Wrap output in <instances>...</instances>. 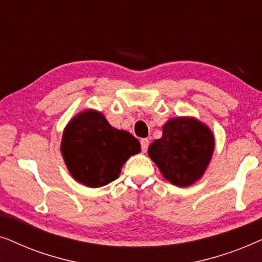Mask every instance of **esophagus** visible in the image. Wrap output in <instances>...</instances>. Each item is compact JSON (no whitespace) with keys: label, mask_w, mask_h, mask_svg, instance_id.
Returning a JSON list of instances; mask_svg holds the SVG:
<instances>
[{"label":"esophagus","mask_w":262,"mask_h":262,"mask_svg":"<svg viewBox=\"0 0 262 262\" xmlns=\"http://www.w3.org/2000/svg\"><path fill=\"white\" fill-rule=\"evenodd\" d=\"M149 139L148 138H143L141 139V146H142V151L145 152L149 148Z\"/></svg>","instance_id":"obj_1"}]
</instances>
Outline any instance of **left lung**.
<instances>
[{"label": "left lung", "instance_id": "1", "mask_svg": "<svg viewBox=\"0 0 262 262\" xmlns=\"http://www.w3.org/2000/svg\"><path fill=\"white\" fill-rule=\"evenodd\" d=\"M214 149L212 132L193 118H175L149 146V156L173 185L186 187L205 171Z\"/></svg>", "mask_w": 262, "mask_h": 262}]
</instances>
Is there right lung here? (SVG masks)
<instances>
[{
	"mask_svg": "<svg viewBox=\"0 0 262 262\" xmlns=\"http://www.w3.org/2000/svg\"><path fill=\"white\" fill-rule=\"evenodd\" d=\"M60 150L75 180L95 188L118 179L141 144L128 132L111 126L101 113L85 111L68 124Z\"/></svg>",
	"mask_w": 262,
	"mask_h": 262,
	"instance_id": "right-lung-1",
	"label": "right lung"
}]
</instances>
